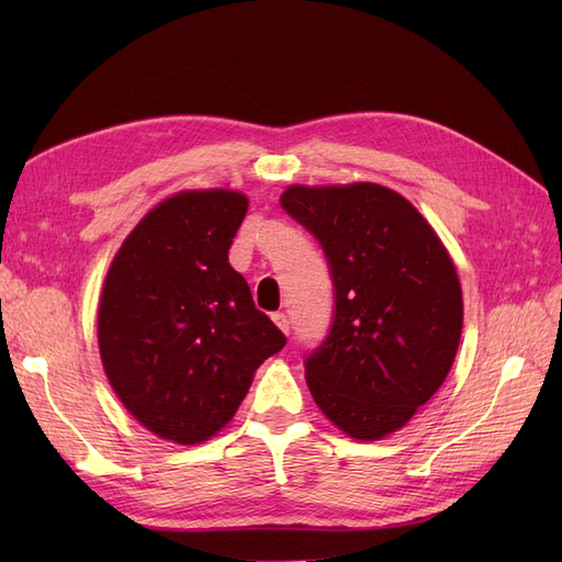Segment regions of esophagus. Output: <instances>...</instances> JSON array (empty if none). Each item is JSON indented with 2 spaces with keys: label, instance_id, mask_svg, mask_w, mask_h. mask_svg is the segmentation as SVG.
Segmentation results:
<instances>
[{
  "label": "esophagus",
  "instance_id": "34e87169",
  "mask_svg": "<svg viewBox=\"0 0 562 562\" xmlns=\"http://www.w3.org/2000/svg\"><path fill=\"white\" fill-rule=\"evenodd\" d=\"M271 321L277 323V326L288 335V330H291V321H288V316L283 314V312H277V314H271Z\"/></svg>",
  "mask_w": 562,
  "mask_h": 562
}]
</instances>
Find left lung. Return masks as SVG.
<instances>
[{
    "label": "left lung",
    "mask_w": 562,
    "mask_h": 562,
    "mask_svg": "<svg viewBox=\"0 0 562 562\" xmlns=\"http://www.w3.org/2000/svg\"><path fill=\"white\" fill-rule=\"evenodd\" d=\"M281 206L326 252L335 307L304 361L310 391L359 440L398 431L446 382L462 337V288L411 201L375 182L291 184Z\"/></svg>",
    "instance_id": "obj_1"
}]
</instances>
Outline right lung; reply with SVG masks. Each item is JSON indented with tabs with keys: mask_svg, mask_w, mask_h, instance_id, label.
Instances as JSON below:
<instances>
[{
	"mask_svg": "<svg viewBox=\"0 0 562 562\" xmlns=\"http://www.w3.org/2000/svg\"><path fill=\"white\" fill-rule=\"evenodd\" d=\"M248 199L180 192L151 209L114 255L98 310V347L119 401L180 446L215 436L285 335L255 310L229 246Z\"/></svg>",
	"mask_w": 562,
	"mask_h": 562,
	"instance_id": "1",
	"label": "right lung"
}]
</instances>
